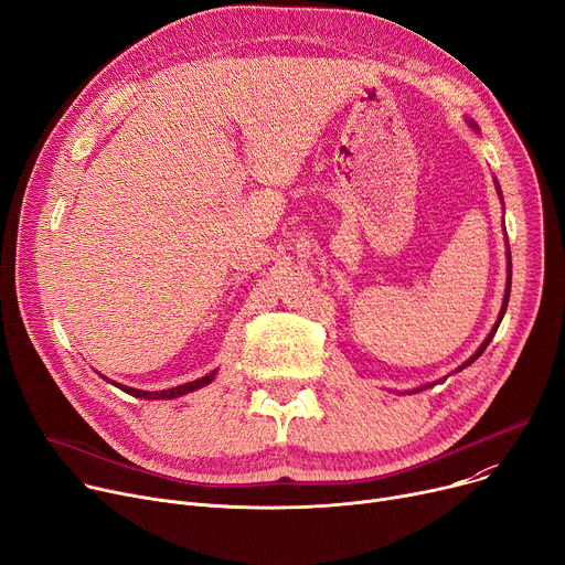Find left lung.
I'll use <instances>...</instances> for the list:
<instances>
[{
  "mask_svg": "<svg viewBox=\"0 0 565 565\" xmlns=\"http://www.w3.org/2000/svg\"><path fill=\"white\" fill-rule=\"evenodd\" d=\"M469 126L471 128H477V124H473V121H469ZM497 192H499V196H501V190H499V183H497ZM509 298H511V252H509V279H507V295H503V305H501V311H499V320L494 322V328H492V332L488 334V339L481 343V348L477 350V352H473L471 354V358L458 369V371H462L465 366H469V364H473V362H477L479 358H481V354H483V350L488 348V343L492 341V337H494V332H497V328H499V322H501V318H503V313H507V307H509ZM426 387H428V384H426ZM426 387H422V390H426ZM422 390H414L412 394H417V392H422Z\"/></svg>",
  "mask_w": 565,
  "mask_h": 565,
  "instance_id": "1",
  "label": "left lung"
}]
</instances>
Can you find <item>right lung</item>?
Listing matches in <instances>:
<instances>
[{"instance_id": "add662e5", "label": "right lung", "mask_w": 565, "mask_h": 565, "mask_svg": "<svg viewBox=\"0 0 565 565\" xmlns=\"http://www.w3.org/2000/svg\"><path fill=\"white\" fill-rule=\"evenodd\" d=\"M215 373H217V371L207 373V375H203V377H199V380H194V382L178 384V387L162 390V392H141V390H132V387H126V384H118V382H114V384H116L118 390L126 392V394H130V396H135V398H146V401H169V398H178V396H183V394H190V392H196V390L205 387V384H211V382L215 380ZM105 380H107V377H105Z\"/></svg>"}]
</instances>
